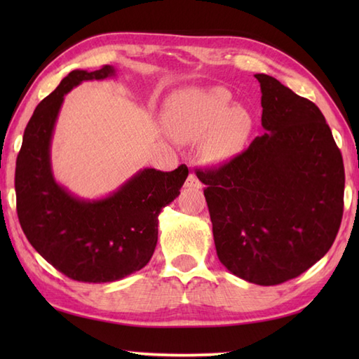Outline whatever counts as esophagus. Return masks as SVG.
<instances>
[{
  "label": "esophagus",
  "mask_w": 359,
  "mask_h": 359,
  "mask_svg": "<svg viewBox=\"0 0 359 359\" xmlns=\"http://www.w3.org/2000/svg\"><path fill=\"white\" fill-rule=\"evenodd\" d=\"M185 187H187V188L199 189V188H202V184H201V180L197 179V175H196L194 172H191V174L188 175V179H187V182H185Z\"/></svg>",
  "instance_id": "esophagus-1"
}]
</instances>
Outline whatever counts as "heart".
<instances>
[{"label":"heart","instance_id":"1","mask_svg":"<svg viewBox=\"0 0 359 359\" xmlns=\"http://www.w3.org/2000/svg\"><path fill=\"white\" fill-rule=\"evenodd\" d=\"M251 117L231 108L224 89H193L174 100L168 112V129L179 142H202V154L211 163H222L242 151L251 134Z\"/></svg>","mask_w":359,"mask_h":359}]
</instances>
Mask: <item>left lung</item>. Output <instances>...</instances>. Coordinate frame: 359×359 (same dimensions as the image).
I'll use <instances>...</instances> for the list:
<instances>
[{"mask_svg":"<svg viewBox=\"0 0 359 359\" xmlns=\"http://www.w3.org/2000/svg\"><path fill=\"white\" fill-rule=\"evenodd\" d=\"M262 128L228 163L196 170L219 261L257 285H278L316 264L337 238L344 163L318 106L256 74Z\"/></svg>","mask_w":359,"mask_h":359,"instance_id":"8db88e82","label":"left lung"}]
</instances>
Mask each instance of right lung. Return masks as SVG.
Listing matches in <instances>:
<instances>
[{
  "label": "right lung",
  "mask_w": 359,
  "mask_h": 359,
  "mask_svg": "<svg viewBox=\"0 0 359 359\" xmlns=\"http://www.w3.org/2000/svg\"><path fill=\"white\" fill-rule=\"evenodd\" d=\"M114 75L112 66L67 74L30 117L15 170L18 219L30 245L67 278L94 284L120 280L149 262L160 211L188 177L185 165L170 172L144 168L94 201L74 196L53 177L50 142L65 95L83 81Z\"/></svg>",
  "instance_id": "add662e5"
}]
</instances>
